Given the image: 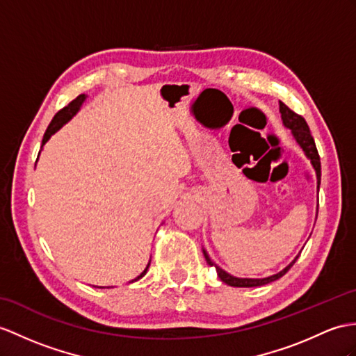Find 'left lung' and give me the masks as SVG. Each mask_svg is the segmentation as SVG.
<instances>
[{
	"mask_svg": "<svg viewBox=\"0 0 356 356\" xmlns=\"http://www.w3.org/2000/svg\"><path fill=\"white\" fill-rule=\"evenodd\" d=\"M280 111H281L284 125L291 129V133H293L294 138H296V142L300 145V148L303 149V152H305L307 157L311 160V164H313V168L316 169L317 179H318V184H320V175H322V166H320V155H318V151L316 148L314 138H313V136H311V131H309V128H308L307 120L303 119L300 115H298V113H294L291 108H289L284 102H280ZM204 255H205L207 263L210 264L211 267H216V272H218L219 278L225 284L231 285V287H259V285H266L268 282H273L276 280H280L281 276H284L285 273L290 270V267L294 263H296V259L299 257L298 255L296 258H294V261H291L280 273L272 275V276H268V278H263V280H248V278H236V276H231L229 273L222 270L219 266H216L210 259V257L207 255L205 250H204Z\"/></svg>",
	"mask_w": 356,
	"mask_h": 356,
	"instance_id": "8db88e82",
	"label": "left lung"
}]
</instances>
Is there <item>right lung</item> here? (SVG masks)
<instances>
[{"label": "right lung", "mask_w": 356, "mask_h": 356, "mask_svg": "<svg viewBox=\"0 0 356 356\" xmlns=\"http://www.w3.org/2000/svg\"><path fill=\"white\" fill-rule=\"evenodd\" d=\"M84 99H86L84 95H78V97H76L74 101L69 102L66 107H63L62 110H60V111L57 113V115L53 118V120H51V124L48 125L45 134H43V138H42V146L48 142V138H49L51 136H53V134L57 131V129L62 128V127L67 122V120L71 119V118L75 115V113L78 111V108H80V106H81ZM148 267H149V264L146 266L145 270H143L140 275H138L136 280H133L131 282H134V281H137V280H140L142 276L146 273V270H148Z\"/></svg>", "instance_id": "obj_1"}]
</instances>
